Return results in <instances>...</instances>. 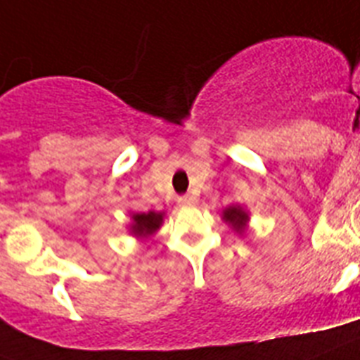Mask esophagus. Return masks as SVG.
I'll use <instances>...</instances> for the list:
<instances>
[{
  "label": "esophagus",
  "mask_w": 360,
  "mask_h": 360,
  "mask_svg": "<svg viewBox=\"0 0 360 360\" xmlns=\"http://www.w3.org/2000/svg\"><path fill=\"white\" fill-rule=\"evenodd\" d=\"M197 202V198L193 197V195H182V197H178V204H182V206H193Z\"/></svg>",
  "instance_id": "1"
}]
</instances>
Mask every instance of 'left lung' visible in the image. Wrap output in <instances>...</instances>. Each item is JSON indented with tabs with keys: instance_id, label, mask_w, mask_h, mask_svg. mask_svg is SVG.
<instances>
[{
	"instance_id": "1",
	"label": "left lung",
	"mask_w": 360,
	"mask_h": 360,
	"mask_svg": "<svg viewBox=\"0 0 360 360\" xmlns=\"http://www.w3.org/2000/svg\"><path fill=\"white\" fill-rule=\"evenodd\" d=\"M224 219H226L237 231H243L245 230V222L246 219H248V215H246L245 210H240V207H228L226 212H224Z\"/></svg>"
}]
</instances>
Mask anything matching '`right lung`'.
Instances as JSON below:
<instances>
[{
  "instance_id": "right-lung-1",
  "label": "right lung",
  "mask_w": 360,
  "mask_h": 360,
  "mask_svg": "<svg viewBox=\"0 0 360 360\" xmlns=\"http://www.w3.org/2000/svg\"><path fill=\"white\" fill-rule=\"evenodd\" d=\"M160 224H162V215L160 213H138V215H134L132 230L136 236H150L154 230H158Z\"/></svg>"
}]
</instances>
